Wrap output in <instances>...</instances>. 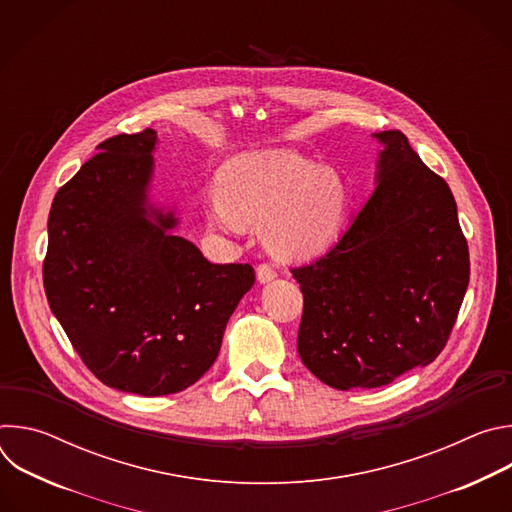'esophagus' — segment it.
<instances>
[{
	"label": "esophagus",
	"mask_w": 512,
	"mask_h": 512,
	"mask_svg": "<svg viewBox=\"0 0 512 512\" xmlns=\"http://www.w3.org/2000/svg\"><path fill=\"white\" fill-rule=\"evenodd\" d=\"M275 277V269L269 265V263H259L257 265V279L261 281V283H267V281H271Z\"/></svg>",
	"instance_id": "esophagus-1"
}]
</instances>
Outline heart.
Here are the masks:
<instances>
[{
    "mask_svg": "<svg viewBox=\"0 0 512 512\" xmlns=\"http://www.w3.org/2000/svg\"><path fill=\"white\" fill-rule=\"evenodd\" d=\"M210 223L239 233L267 221V243L283 259H306L336 237L346 190L334 170L294 152L271 150L233 160L221 176V192L206 202Z\"/></svg>",
    "mask_w": 512,
    "mask_h": 512,
    "instance_id": "1",
    "label": "heart"
}]
</instances>
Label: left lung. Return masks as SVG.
<instances>
[{"label": "left lung", "instance_id": "1", "mask_svg": "<svg viewBox=\"0 0 512 512\" xmlns=\"http://www.w3.org/2000/svg\"><path fill=\"white\" fill-rule=\"evenodd\" d=\"M379 184L338 243L291 267L304 294L298 352L326 385L393 383L440 354L470 281L454 194L401 131H381Z\"/></svg>", "mask_w": 512, "mask_h": 512}]
</instances>
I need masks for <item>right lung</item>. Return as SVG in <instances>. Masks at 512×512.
Returning <instances> with one entry per match:
<instances>
[{
	"label": "right lung",
	"mask_w": 512,
	"mask_h": 512,
	"mask_svg": "<svg viewBox=\"0 0 512 512\" xmlns=\"http://www.w3.org/2000/svg\"><path fill=\"white\" fill-rule=\"evenodd\" d=\"M154 129L113 135L54 196L42 265L52 314L87 369L143 397L194 385L221 350L249 263L216 265L170 235L172 214L145 218Z\"/></svg>",
	"instance_id": "obj_1"
}]
</instances>
